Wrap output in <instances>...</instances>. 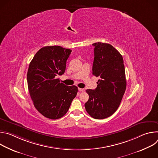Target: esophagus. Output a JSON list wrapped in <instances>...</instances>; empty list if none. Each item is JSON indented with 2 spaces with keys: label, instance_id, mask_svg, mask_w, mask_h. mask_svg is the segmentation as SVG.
<instances>
[{
  "label": "esophagus",
  "instance_id": "obj_1",
  "mask_svg": "<svg viewBox=\"0 0 158 158\" xmlns=\"http://www.w3.org/2000/svg\"><path fill=\"white\" fill-rule=\"evenodd\" d=\"M78 89H79V91H81V92H84L85 91V89H83V88H78Z\"/></svg>",
  "mask_w": 158,
  "mask_h": 158
}]
</instances>
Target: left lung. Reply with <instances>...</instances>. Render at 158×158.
<instances>
[{"mask_svg":"<svg viewBox=\"0 0 158 158\" xmlns=\"http://www.w3.org/2000/svg\"><path fill=\"white\" fill-rule=\"evenodd\" d=\"M94 46L93 74L100 79L94 89H87V113L96 119L107 118L119 107L126 88L124 60L122 55L110 44L98 42Z\"/></svg>","mask_w":158,"mask_h":158,"instance_id":"1","label":"left lung"}]
</instances>
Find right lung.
<instances>
[{"label":"right lung","instance_id":"right-lung-1","mask_svg":"<svg viewBox=\"0 0 158 158\" xmlns=\"http://www.w3.org/2000/svg\"><path fill=\"white\" fill-rule=\"evenodd\" d=\"M71 51L58 46H46L30 62L27 75L29 92L36 109L47 118L64 116L77 95L76 85H65L56 79L64 73Z\"/></svg>","mask_w":158,"mask_h":158}]
</instances>
